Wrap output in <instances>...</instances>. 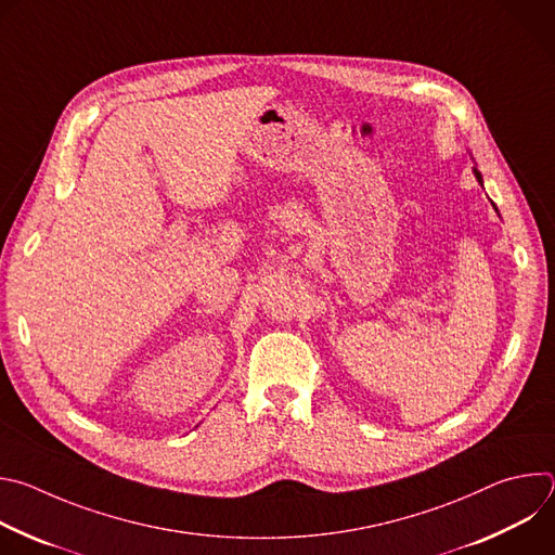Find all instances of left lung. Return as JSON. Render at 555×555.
<instances>
[{
	"instance_id": "8db88e82",
	"label": "left lung",
	"mask_w": 555,
	"mask_h": 555,
	"mask_svg": "<svg viewBox=\"0 0 555 555\" xmlns=\"http://www.w3.org/2000/svg\"><path fill=\"white\" fill-rule=\"evenodd\" d=\"M472 171H474V178H477V182L483 186V176L479 173V169H477V167H472ZM492 206H494V204H492ZM494 208H496V206H494Z\"/></svg>"
}]
</instances>
